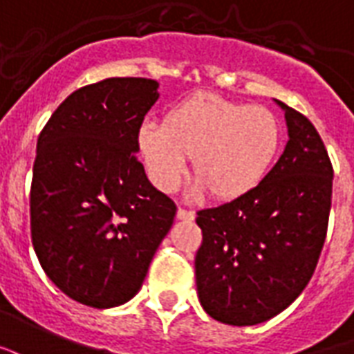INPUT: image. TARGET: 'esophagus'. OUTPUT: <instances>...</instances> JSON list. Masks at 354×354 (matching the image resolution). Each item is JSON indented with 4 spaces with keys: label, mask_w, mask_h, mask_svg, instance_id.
Returning a JSON list of instances; mask_svg holds the SVG:
<instances>
[{
    "label": "esophagus",
    "mask_w": 354,
    "mask_h": 354,
    "mask_svg": "<svg viewBox=\"0 0 354 354\" xmlns=\"http://www.w3.org/2000/svg\"><path fill=\"white\" fill-rule=\"evenodd\" d=\"M196 213L194 211H190V209H185V207H179L177 209V218L180 221H194Z\"/></svg>",
    "instance_id": "obj_1"
}]
</instances>
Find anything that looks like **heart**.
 Returning a JSON list of instances; mask_svg holds the SVG:
<instances>
[{
    "label": "heart",
    "mask_w": 354,
    "mask_h": 354,
    "mask_svg": "<svg viewBox=\"0 0 354 354\" xmlns=\"http://www.w3.org/2000/svg\"><path fill=\"white\" fill-rule=\"evenodd\" d=\"M281 145V124L262 105L198 92L164 113L162 124L145 122L138 149L151 180L164 192L177 188L192 156V175L221 202L259 187Z\"/></svg>",
    "instance_id": "1"
}]
</instances>
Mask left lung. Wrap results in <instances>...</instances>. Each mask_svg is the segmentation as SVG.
Returning <instances> with one entry per match:
<instances>
[{"instance_id":"left-lung-1","label":"left lung","mask_w":354,"mask_h":354,"mask_svg":"<svg viewBox=\"0 0 354 354\" xmlns=\"http://www.w3.org/2000/svg\"><path fill=\"white\" fill-rule=\"evenodd\" d=\"M288 143L249 194L196 213V286L215 321L251 326L292 304L311 279L328 230L334 167L306 115L285 103Z\"/></svg>"}]
</instances>
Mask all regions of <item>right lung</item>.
I'll return each mask as SVG.
<instances>
[{"label":"right lung","instance_id":"add662e5","mask_svg":"<svg viewBox=\"0 0 354 354\" xmlns=\"http://www.w3.org/2000/svg\"><path fill=\"white\" fill-rule=\"evenodd\" d=\"M158 82L111 77L75 90L37 138L30 228L46 277L69 298L105 309L141 288L177 205L138 160V131Z\"/></svg>","mask_w":354,"mask_h":354}]
</instances>
